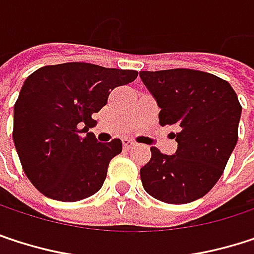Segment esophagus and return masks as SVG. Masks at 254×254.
I'll return each instance as SVG.
<instances>
[{
    "mask_svg": "<svg viewBox=\"0 0 254 254\" xmlns=\"http://www.w3.org/2000/svg\"><path fill=\"white\" fill-rule=\"evenodd\" d=\"M123 146H124L126 149H130V148L134 146V142H131V140H128V139H124V140H123Z\"/></svg>",
    "mask_w": 254,
    "mask_h": 254,
    "instance_id": "esophagus-1",
    "label": "esophagus"
}]
</instances>
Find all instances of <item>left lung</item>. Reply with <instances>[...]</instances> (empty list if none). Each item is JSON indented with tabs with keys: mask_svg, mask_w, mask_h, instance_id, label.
I'll return each mask as SVG.
<instances>
[{
	"mask_svg": "<svg viewBox=\"0 0 254 254\" xmlns=\"http://www.w3.org/2000/svg\"><path fill=\"white\" fill-rule=\"evenodd\" d=\"M139 75L161 109L160 124L178 128L173 155L151 148V160L140 169L142 185L160 201L192 202L216 185L237 145L238 97L228 81L195 69Z\"/></svg>",
	"mask_w": 254,
	"mask_h": 254,
	"instance_id": "obj_1",
	"label": "left lung"
}]
</instances>
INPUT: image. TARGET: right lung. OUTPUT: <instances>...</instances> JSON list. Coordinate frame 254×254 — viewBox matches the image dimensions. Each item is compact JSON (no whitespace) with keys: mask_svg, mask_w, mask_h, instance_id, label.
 I'll list each match as a JSON object with an SVG mask.
<instances>
[{"mask_svg":"<svg viewBox=\"0 0 254 254\" xmlns=\"http://www.w3.org/2000/svg\"><path fill=\"white\" fill-rule=\"evenodd\" d=\"M137 70L99 64H52L31 73L14 105L13 142L32 185L46 196L73 202L102 188L120 139L96 140L88 127L115 87L133 82Z\"/></svg>","mask_w":254,"mask_h":254,"instance_id":"add662e5","label":"right lung"}]
</instances>
